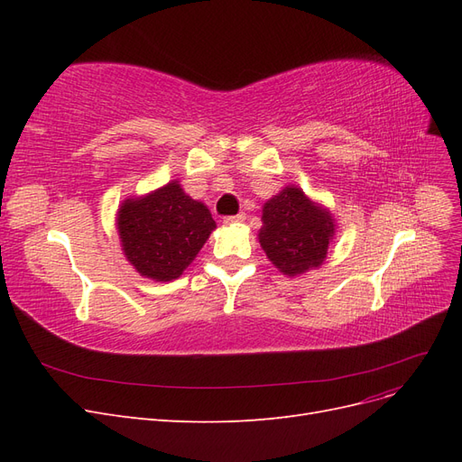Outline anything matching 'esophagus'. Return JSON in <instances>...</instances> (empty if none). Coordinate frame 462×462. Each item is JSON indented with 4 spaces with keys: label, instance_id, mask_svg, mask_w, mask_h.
Listing matches in <instances>:
<instances>
[{
    "label": "esophagus",
    "instance_id": "esophagus-1",
    "mask_svg": "<svg viewBox=\"0 0 462 462\" xmlns=\"http://www.w3.org/2000/svg\"><path fill=\"white\" fill-rule=\"evenodd\" d=\"M246 219V214H236V216H227L223 217V223H227V226H233V223H243Z\"/></svg>",
    "mask_w": 462,
    "mask_h": 462
}]
</instances>
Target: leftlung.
Instances as JSON below:
<instances>
[{
    "instance_id": "1",
    "label": "left lung",
    "mask_w": 462,
    "mask_h": 462,
    "mask_svg": "<svg viewBox=\"0 0 462 462\" xmlns=\"http://www.w3.org/2000/svg\"><path fill=\"white\" fill-rule=\"evenodd\" d=\"M262 221L260 245L285 275L304 273L324 262L333 236V219L329 212L306 199L300 189L285 187L265 202Z\"/></svg>"
}]
</instances>
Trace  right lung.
I'll list each match as a JSON object with an SVG mask.
<instances>
[{"label": "right lung", "instance_id": "add662e5", "mask_svg": "<svg viewBox=\"0 0 462 462\" xmlns=\"http://www.w3.org/2000/svg\"><path fill=\"white\" fill-rule=\"evenodd\" d=\"M117 229L125 256L138 273L171 282L197 258L216 221L173 180L146 199L125 200Z\"/></svg>", "mask_w": 462, "mask_h": 462}]
</instances>
